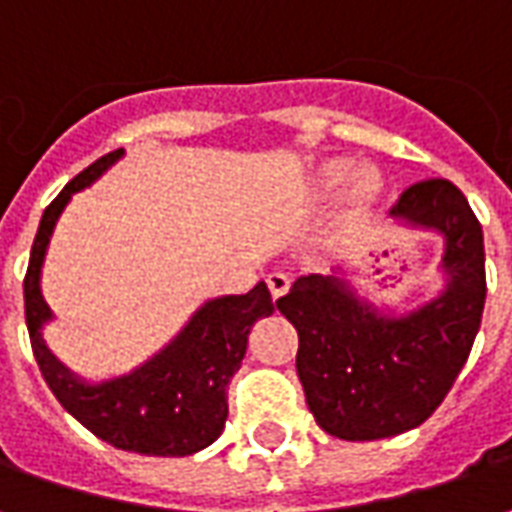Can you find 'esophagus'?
<instances>
[{
	"mask_svg": "<svg viewBox=\"0 0 512 512\" xmlns=\"http://www.w3.org/2000/svg\"><path fill=\"white\" fill-rule=\"evenodd\" d=\"M266 282H268V290H271V299L274 301L282 299V296L290 290V279L285 277V274H277V271H274V274H268Z\"/></svg>",
	"mask_w": 512,
	"mask_h": 512,
	"instance_id": "obj_1",
	"label": "esophagus"
}]
</instances>
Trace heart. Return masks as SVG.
<instances>
[{"mask_svg":"<svg viewBox=\"0 0 512 512\" xmlns=\"http://www.w3.org/2000/svg\"><path fill=\"white\" fill-rule=\"evenodd\" d=\"M315 191L321 197H334L337 191L348 186V202L356 216H367L378 208V202L384 200V178L378 175V169L365 167L356 172L354 158L334 156L326 158L321 167L315 169Z\"/></svg>","mask_w":512,"mask_h":512,"instance_id":"obj_1","label":"heart"}]
</instances>
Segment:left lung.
Instances as JSON below:
<instances>
[{
  "label": "left lung",
  "mask_w": 512,
  "mask_h": 512,
  "mask_svg": "<svg viewBox=\"0 0 512 512\" xmlns=\"http://www.w3.org/2000/svg\"><path fill=\"white\" fill-rule=\"evenodd\" d=\"M400 233L441 238V288L406 304L376 299L359 268L307 274L277 301L299 332L296 370L312 417L345 441L389 439L439 408L480 332L483 227L450 180H425L392 208Z\"/></svg>",
  "instance_id": "left-lung-1"
}]
</instances>
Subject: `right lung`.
Returning <instances> with one entry per match:
<instances>
[{
    "label": "right lung",
    "mask_w": 512,
    "mask_h": 512,
    "mask_svg": "<svg viewBox=\"0 0 512 512\" xmlns=\"http://www.w3.org/2000/svg\"><path fill=\"white\" fill-rule=\"evenodd\" d=\"M126 150H112L79 172L43 211L24 279V310L32 351L46 384L62 408L112 447L156 458H183L205 450L222 436L227 419V386L246 354L249 332L274 312L266 282L244 296L202 301L178 334L128 373L87 381L62 365L46 343L54 312L43 299L40 277L54 227L73 194L115 167Z\"/></svg>",
    "instance_id": "add662e5"
}]
</instances>
